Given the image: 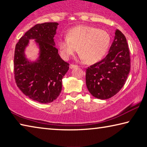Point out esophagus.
Listing matches in <instances>:
<instances>
[{
    "label": "esophagus",
    "mask_w": 147,
    "mask_h": 147,
    "mask_svg": "<svg viewBox=\"0 0 147 147\" xmlns=\"http://www.w3.org/2000/svg\"><path fill=\"white\" fill-rule=\"evenodd\" d=\"M78 67V65H74V64H70V65H69L70 69L75 68V67Z\"/></svg>",
    "instance_id": "obj_1"
}]
</instances>
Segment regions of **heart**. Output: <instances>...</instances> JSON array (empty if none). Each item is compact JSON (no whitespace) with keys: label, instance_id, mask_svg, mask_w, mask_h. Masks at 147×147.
I'll return each mask as SVG.
<instances>
[{"label":"heart","instance_id":"1","mask_svg":"<svg viewBox=\"0 0 147 147\" xmlns=\"http://www.w3.org/2000/svg\"><path fill=\"white\" fill-rule=\"evenodd\" d=\"M110 41V36L104 30L79 26L71 29L67 37L59 39L58 47L65 59H69L79 48L80 58L86 59L88 63H93L105 56Z\"/></svg>","mask_w":147,"mask_h":147}]
</instances>
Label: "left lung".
Masks as SVG:
<instances>
[{"label":"left lung","mask_w":147,"mask_h":147,"mask_svg":"<svg viewBox=\"0 0 147 147\" xmlns=\"http://www.w3.org/2000/svg\"><path fill=\"white\" fill-rule=\"evenodd\" d=\"M107 56L86 69V86L94 97L108 99L126 82L130 71V51L124 35L117 29Z\"/></svg>","instance_id":"8db88e82"}]
</instances>
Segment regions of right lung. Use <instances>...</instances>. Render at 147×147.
Instances as JSON below:
<instances>
[{"label":"right lung","mask_w":147,"mask_h":147,"mask_svg":"<svg viewBox=\"0 0 147 147\" xmlns=\"http://www.w3.org/2000/svg\"><path fill=\"white\" fill-rule=\"evenodd\" d=\"M58 25L57 23L36 24L20 38L15 49L14 77L17 87L30 98L43 104L58 98L61 91L62 78L69 67L54 46ZM29 39H36L40 49L39 59L32 63L24 56Z\"/></svg>","instance_id":"1"}]
</instances>
